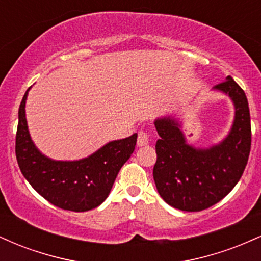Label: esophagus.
I'll return each instance as SVG.
<instances>
[{"instance_id": "esophagus-1", "label": "esophagus", "mask_w": 261, "mask_h": 261, "mask_svg": "<svg viewBox=\"0 0 261 261\" xmlns=\"http://www.w3.org/2000/svg\"><path fill=\"white\" fill-rule=\"evenodd\" d=\"M149 141V136L146 131L141 130L139 133V137H137V146L139 147H142V146H146Z\"/></svg>"}]
</instances>
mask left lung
Masks as SVG:
<instances>
[{
  "label": "left lung",
  "mask_w": 261,
  "mask_h": 261,
  "mask_svg": "<svg viewBox=\"0 0 261 261\" xmlns=\"http://www.w3.org/2000/svg\"><path fill=\"white\" fill-rule=\"evenodd\" d=\"M234 104V121L228 136L210 148L188 145L172 118L154 121L161 139L155 143L153 179L162 199L181 211L211 207L236 187L243 174L251 145L247 95L232 77L214 87Z\"/></svg>",
  "instance_id": "obj_1"
}]
</instances>
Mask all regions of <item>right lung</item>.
I'll return each mask as SVG.
<instances>
[{
    "instance_id": "1",
    "label": "right lung",
    "mask_w": 261,
    "mask_h": 261,
    "mask_svg": "<svg viewBox=\"0 0 261 261\" xmlns=\"http://www.w3.org/2000/svg\"><path fill=\"white\" fill-rule=\"evenodd\" d=\"M28 91L18 112L16 157L20 172L37 193L60 208L74 212L95 208L109 195L119 170L135 151L137 134L112 141L83 160L53 161L40 153L29 135Z\"/></svg>"
}]
</instances>
